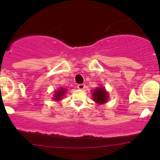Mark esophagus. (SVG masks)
Listing matches in <instances>:
<instances>
[{
    "instance_id": "34e87169",
    "label": "esophagus",
    "mask_w": 160,
    "mask_h": 160,
    "mask_svg": "<svg viewBox=\"0 0 160 160\" xmlns=\"http://www.w3.org/2000/svg\"><path fill=\"white\" fill-rule=\"evenodd\" d=\"M85 84H78V88L79 89H85Z\"/></svg>"
}]
</instances>
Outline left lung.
I'll return each instance as SVG.
<instances>
[{
  "instance_id": "obj_1",
  "label": "left lung",
  "mask_w": 160,
  "mask_h": 160,
  "mask_svg": "<svg viewBox=\"0 0 160 160\" xmlns=\"http://www.w3.org/2000/svg\"><path fill=\"white\" fill-rule=\"evenodd\" d=\"M92 98L95 102L98 104H102L108 102L109 98L108 92L105 90L104 87H98L92 90Z\"/></svg>"
}]
</instances>
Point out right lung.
I'll return each instance as SVG.
<instances>
[{
  "label": "right lung",
  "instance_id": "obj_1",
  "mask_svg": "<svg viewBox=\"0 0 160 160\" xmlns=\"http://www.w3.org/2000/svg\"><path fill=\"white\" fill-rule=\"evenodd\" d=\"M66 92V89H64V88H59V89L57 90L56 92H55V94L53 95V99H54L55 101H59L62 99L63 98V96L65 95V93Z\"/></svg>",
  "mask_w": 160,
  "mask_h": 160
}]
</instances>
